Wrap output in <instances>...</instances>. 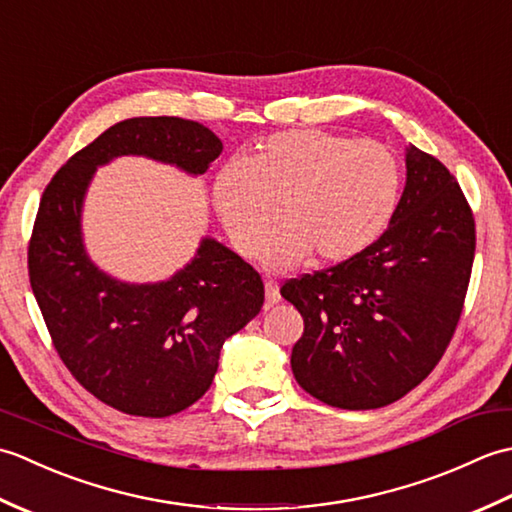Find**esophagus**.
Listing matches in <instances>:
<instances>
[{"mask_svg":"<svg viewBox=\"0 0 512 512\" xmlns=\"http://www.w3.org/2000/svg\"><path fill=\"white\" fill-rule=\"evenodd\" d=\"M281 301V295H279V284L277 281H266V303L268 306H275V303Z\"/></svg>","mask_w":512,"mask_h":512,"instance_id":"34e87169","label":"esophagus"}]
</instances>
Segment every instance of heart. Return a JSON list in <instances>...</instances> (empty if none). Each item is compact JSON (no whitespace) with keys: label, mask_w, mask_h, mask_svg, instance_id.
<instances>
[{"label":"heart","mask_w":512,"mask_h":512,"mask_svg":"<svg viewBox=\"0 0 512 512\" xmlns=\"http://www.w3.org/2000/svg\"><path fill=\"white\" fill-rule=\"evenodd\" d=\"M402 189L394 149L303 127L268 136L244 162L217 173V215L237 253L255 257L276 216L285 217L262 249L270 270L301 264L310 250L319 262H345L383 235Z\"/></svg>","instance_id":"obj_1"}]
</instances>
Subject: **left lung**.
<instances>
[{
	"instance_id": "8db88e82",
	"label": "left lung",
	"mask_w": 512,
	"mask_h": 512,
	"mask_svg": "<svg viewBox=\"0 0 512 512\" xmlns=\"http://www.w3.org/2000/svg\"><path fill=\"white\" fill-rule=\"evenodd\" d=\"M407 184L387 231L345 262L281 286L303 317L290 365L310 396L378 409L418 387L458 328L475 220L438 158L407 147Z\"/></svg>"
}]
</instances>
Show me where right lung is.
I'll use <instances>...</instances> for the list:
<instances>
[{"label":"right lung","mask_w":512,"mask_h":512,"mask_svg":"<svg viewBox=\"0 0 512 512\" xmlns=\"http://www.w3.org/2000/svg\"><path fill=\"white\" fill-rule=\"evenodd\" d=\"M222 154L209 127L176 116L127 118L83 147L41 195L28 275L54 350L105 405L165 418L211 387L228 336L264 306V281L231 248L206 237L193 262L158 284H125L92 264L81 209L96 167L147 156L200 176Z\"/></svg>","instance_id":"right-lung-1"}]
</instances>
